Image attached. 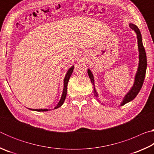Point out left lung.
<instances>
[{
    "label": "left lung",
    "instance_id": "left-lung-1",
    "mask_svg": "<svg viewBox=\"0 0 154 154\" xmlns=\"http://www.w3.org/2000/svg\"><path fill=\"white\" fill-rule=\"evenodd\" d=\"M129 26L131 29L134 30V32L137 34V42H138V49H139V66H138L137 71L136 72L134 77V82L133 83V85L131 88V89L129 90L123 98V100L121 103L120 106H122L130 102V101L133 100V99L136 97L138 94L140 92V89H141L143 82H144L145 77V72L146 69H147V56H146V53L144 47L143 45L142 42V36L140 34V30L136 25H134L132 23H130ZM88 74L89 75V77L92 82V84L94 85V94L96 98L98 97V93L96 92L95 85H94V76L92 71L88 69ZM99 101V100H98Z\"/></svg>",
    "mask_w": 154,
    "mask_h": 154
}]
</instances>
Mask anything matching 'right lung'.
Instances as JSON below:
<instances>
[{
	"label": "right lung",
	"instance_id": "obj_1",
	"mask_svg": "<svg viewBox=\"0 0 154 154\" xmlns=\"http://www.w3.org/2000/svg\"><path fill=\"white\" fill-rule=\"evenodd\" d=\"M73 69H74V66H72L70 69L68 70V71L66 72V74L65 75V77H64V88H63V92H62V96L60 98V100L59 103H58V105H56V106H55V108L54 109H58L59 107H60V106L63 105V103L65 100V98H66V92H67V85H68V82H69V80L70 79V77H71V75H72V72L73 71ZM30 110H32V111H48L49 110H50V109H29Z\"/></svg>",
	"mask_w": 154,
	"mask_h": 154
}]
</instances>
